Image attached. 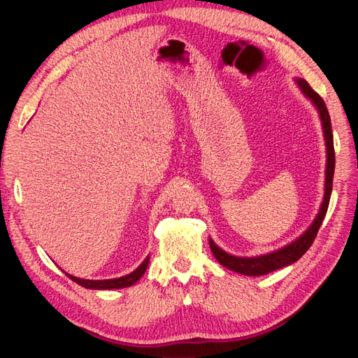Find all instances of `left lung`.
Here are the masks:
<instances>
[{
    "mask_svg": "<svg viewBox=\"0 0 358 358\" xmlns=\"http://www.w3.org/2000/svg\"><path fill=\"white\" fill-rule=\"evenodd\" d=\"M294 82L297 85V88L300 90V92L313 104V107H315L321 121L324 142H326V152H327L326 154L327 157L326 179H324L326 180V183H324V197L320 204V210L315 216V220L312 221V224L308 227V229L303 231L297 239L267 254L255 255V257H237L224 251L222 248H220L212 241V237H209V245H210L213 257L218 259L220 264L233 270L236 273L246 275V276H263L270 272H275L278 268H282V267L291 266L292 263H296L297 259L310 248L312 242L315 241L317 233L324 221V216L327 213L331 188H333V175H334V148H333L330 116L327 112L326 103H324L321 96L310 88L309 83L305 79L294 78Z\"/></svg>",
    "mask_w": 358,
    "mask_h": 358,
    "instance_id": "8db88e82",
    "label": "left lung"
}]
</instances>
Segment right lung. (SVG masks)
<instances>
[{"instance_id": "right-lung-1", "label": "right lung", "mask_w": 358, "mask_h": 358, "mask_svg": "<svg viewBox=\"0 0 358 358\" xmlns=\"http://www.w3.org/2000/svg\"><path fill=\"white\" fill-rule=\"evenodd\" d=\"M149 266V255L143 259V263L140 264L136 270H133L131 273H128L125 276L121 278H113V279H101V280H94V279H82V278H76L66 273L73 282L79 284L83 288H88V289H119V288H127V287H131L134 285L137 280L143 276V273L146 272V268Z\"/></svg>"}]
</instances>
